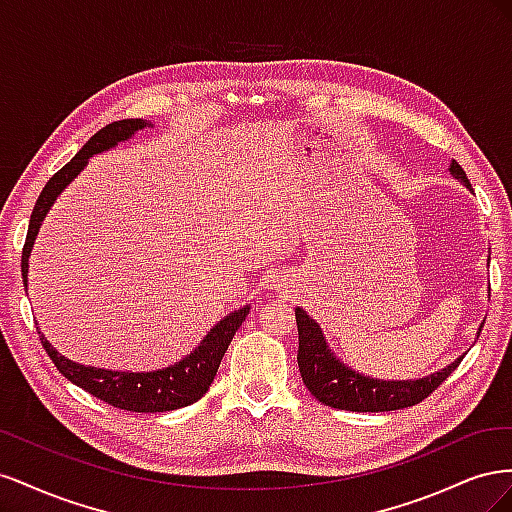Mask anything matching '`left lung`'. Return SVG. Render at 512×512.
I'll return each instance as SVG.
<instances>
[{
	"label": "left lung",
	"mask_w": 512,
	"mask_h": 512,
	"mask_svg": "<svg viewBox=\"0 0 512 512\" xmlns=\"http://www.w3.org/2000/svg\"><path fill=\"white\" fill-rule=\"evenodd\" d=\"M451 173L461 179L472 190V183L463 173V168L453 160ZM299 329V369L301 378L312 393L324 406L350 410V412H391L421 404L438 386L453 374L463 361V356L446 369L431 374L421 380H404V382H386L374 380L361 374H354L352 369L339 363L324 342L318 324L309 318L301 307L294 309ZM485 324V322H483Z\"/></svg>",
	"instance_id": "1"
}]
</instances>
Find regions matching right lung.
<instances>
[{"label":"right lung","mask_w":512,"mask_h":512,"mask_svg":"<svg viewBox=\"0 0 512 512\" xmlns=\"http://www.w3.org/2000/svg\"><path fill=\"white\" fill-rule=\"evenodd\" d=\"M145 126L147 123L143 119H121L108 123L106 128H102L89 138L83 149L76 153L64 168H59L57 173L46 181L32 211V220H29L27 237L23 245L21 273L25 288L29 252H32L34 239L38 235L44 215L55 203L59 192L81 173L87 160L94 156V153L115 147L117 143L126 141V138H130L136 130H141ZM247 314H250V307L237 309L235 314H230L215 324L211 333L200 342V346L190 356H185L177 365H170L158 371H147V374H130V371H108L79 365L66 359V356H61L49 342H46L44 335H40V331L38 335L46 354L51 356V361L59 369V374H64L70 382L81 386L89 395L106 401L108 406L128 412H168L196 404V401L209 391L215 374H218L222 356L228 350L232 337H235Z\"/></svg>","instance_id":"obj_1"}]
</instances>
